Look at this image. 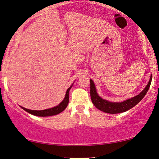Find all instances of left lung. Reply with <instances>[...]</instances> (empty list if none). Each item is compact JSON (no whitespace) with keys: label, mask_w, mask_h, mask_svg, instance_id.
<instances>
[{"label":"left lung","mask_w":159,"mask_h":159,"mask_svg":"<svg viewBox=\"0 0 159 159\" xmlns=\"http://www.w3.org/2000/svg\"><path fill=\"white\" fill-rule=\"evenodd\" d=\"M152 80V75L150 77L149 81L145 87V89L140 92L139 94L136 95L135 97H132L130 99H126L122 102H112L107 101L106 99L102 98L98 94L94 83L93 80L90 79V94L91 99L93 105L97 107L98 109L101 110L104 112L109 114H118L125 112L129 109L133 108L136 104H138L143 97L146 96V93L148 91L149 87L151 86Z\"/></svg>","instance_id":"left-lung-1"}]
</instances>
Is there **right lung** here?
<instances>
[{
    "mask_svg": "<svg viewBox=\"0 0 159 159\" xmlns=\"http://www.w3.org/2000/svg\"><path fill=\"white\" fill-rule=\"evenodd\" d=\"M73 84L67 89V91L66 93V96L63 100L59 104L57 105L56 107H52V108L44 109V110H32V109H26L23 107H21L24 110L27 111L28 113L33 115L34 116H38V117H49V116H53L56 115L62 112V111L65 110V109L68 106V102H69V91H70V89L72 88Z\"/></svg>",
    "mask_w": 159,
    "mask_h": 159,
    "instance_id": "add662e5",
    "label": "right lung"
}]
</instances>
